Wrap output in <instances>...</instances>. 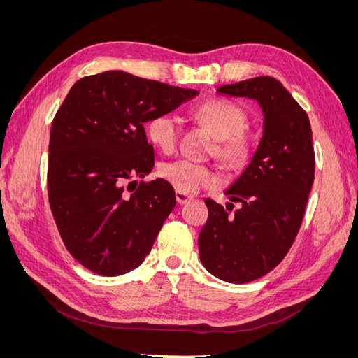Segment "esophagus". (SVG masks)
I'll return each mask as SVG.
<instances>
[{
	"mask_svg": "<svg viewBox=\"0 0 358 358\" xmlns=\"http://www.w3.org/2000/svg\"><path fill=\"white\" fill-rule=\"evenodd\" d=\"M192 197L191 196H188V194H185V192H180V191H176V201L179 203V204H185L187 201H189Z\"/></svg>",
	"mask_w": 358,
	"mask_h": 358,
	"instance_id": "obj_1",
	"label": "esophagus"
}]
</instances>
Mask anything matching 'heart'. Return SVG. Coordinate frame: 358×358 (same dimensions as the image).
<instances>
[{
    "label": "heart",
    "mask_w": 358,
    "mask_h": 358,
    "mask_svg": "<svg viewBox=\"0 0 358 358\" xmlns=\"http://www.w3.org/2000/svg\"><path fill=\"white\" fill-rule=\"evenodd\" d=\"M192 115L216 137V145L212 149L216 157L231 167L248 162L254 149V138L243 129L248 116L239 104L224 99H208L194 107ZM179 134V119L171 112L157 113L146 124L149 142L166 154L175 150ZM159 175L176 191L185 194L220 183V175L213 167L187 158L162 162Z\"/></svg>",
    "instance_id": "obj_1"
}]
</instances>
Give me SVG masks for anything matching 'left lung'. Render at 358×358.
I'll list each match as a JSON object with an SVG mask.
<instances>
[{
  "label": "left lung",
  "mask_w": 358,
  "mask_h": 358,
  "mask_svg": "<svg viewBox=\"0 0 358 358\" xmlns=\"http://www.w3.org/2000/svg\"><path fill=\"white\" fill-rule=\"evenodd\" d=\"M216 92L257 100L264 115L251 162L225 191L241 209L231 215L208 199L209 218L199 236L206 270L225 282L246 284L282 262L299 233L315 176L312 129L306 112L270 76L224 85Z\"/></svg>",
  "instance_id": "left-lung-1"
}]
</instances>
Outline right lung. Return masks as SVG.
<instances>
[{"label": "right lung", "mask_w": 358, "mask_h": 358, "mask_svg": "<svg viewBox=\"0 0 358 358\" xmlns=\"http://www.w3.org/2000/svg\"><path fill=\"white\" fill-rule=\"evenodd\" d=\"M197 94L117 70L71 86L50 128L48 196L67 251L91 272L124 275L149 254L175 189L164 179L125 183L155 164L143 124Z\"/></svg>", "instance_id": "right-lung-1"}]
</instances>
